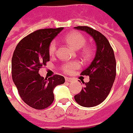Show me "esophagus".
I'll list each match as a JSON object with an SVG mask.
<instances>
[{
	"label": "esophagus",
	"instance_id": "obj_1",
	"mask_svg": "<svg viewBox=\"0 0 133 133\" xmlns=\"http://www.w3.org/2000/svg\"><path fill=\"white\" fill-rule=\"evenodd\" d=\"M65 80H66V82H73V79L69 78V77H66V78H65Z\"/></svg>",
	"mask_w": 133,
	"mask_h": 133
}]
</instances>
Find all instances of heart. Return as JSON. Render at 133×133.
I'll return each instance as SVG.
<instances>
[{"label": "heart", "instance_id": "b5f03b06", "mask_svg": "<svg viewBox=\"0 0 133 133\" xmlns=\"http://www.w3.org/2000/svg\"><path fill=\"white\" fill-rule=\"evenodd\" d=\"M64 41L71 47L72 49L79 50L80 56L84 60H89L94 54V49L92 46L87 45L86 38L83 34L77 31H71L66 35L64 38ZM56 49V42L52 41L49 46V54L50 56H53ZM80 66L78 62H66L62 66V70L66 74H71V72Z\"/></svg>", "mask_w": 133, "mask_h": 133}]
</instances>
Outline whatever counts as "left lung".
I'll use <instances>...</instances> for the list:
<instances>
[{
	"mask_svg": "<svg viewBox=\"0 0 133 133\" xmlns=\"http://www.w3.org/2000/svg\"><path fill=\"white\" fill-rule=\"evenodd\" d=\"M75 29L92 36L97 45L95 59L81 75L89 76V82H82L84 87L74 96L81 106L95 107L104 101L109 95L116 77V61L114 51L104 35L88 26H77Z\"/></svg>",
	"mask_w": 133,
	"mask_h": 133,
	"instance_id": "obj_1",
	"label": "left lung"
}]
</instances>
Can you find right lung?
I'll return each instance as SVG.
<instances>
[{"label": "right lung", "mask_w": 133, "mask_h": 133, "mask_svg": "<svg viewBox=\"0 0 133 133\" xmlns=\"http://www.w3.org/2000/svg\"><path fill=\"white\" fill-rule=\"evenodd\" d=\"M63 28L35 31L20 41L15 49L12 62V78L21 98L36 110H44L52 104L55 87L64 84V77L55 74L44 78L38 71L49 61V46Z\"/></svg>", "instance_id": "obj_1"}]
</instances>
